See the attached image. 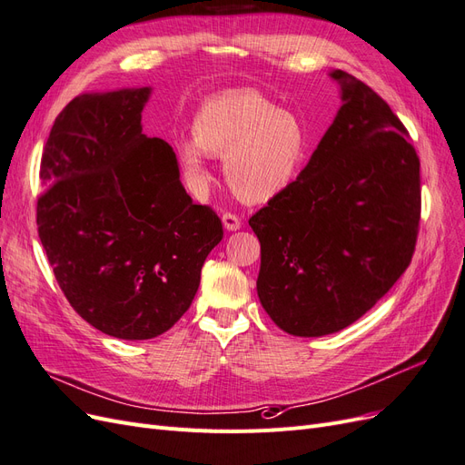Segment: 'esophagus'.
<instances>
[{
  "mask_svg": "<svg viewBox=\"0 0 465 465\" xmlns=\"http://www.w3.org/2000/svg\"><path fill=\"white\" fill-rule=\"evenodd\" d=\"M221 221H223V227L227 229V231H238V229H241V224H242L241 219H238L232 213H223Z\"/></svg>",
  "mask_w": 465,
  "mask_h": 465,
  "instance_id": "34e87169",
  "label": "esophagus"
}]
</instances>
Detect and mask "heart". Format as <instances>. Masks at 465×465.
Returning <instances> with one entry per match:
<instances>
[{"mask_svg":"<svg viewBox=\"0 0 465 465\" xmlns=\"http://www.w3.org/2000/svg\"><path fill=\"white\" fill-rule=\"evenodd\" d=\"M193 143L178 147L186 184L202 192L211 182L207 157L223 159L238 200L267 203L297 184L311 153V134L291 110L277 108L254 89L207 98L192 124Z\"/></svg>","mask_w":465,"mask_h":465,"instance_id":"heart-1","label":"heart"}]
</instances>
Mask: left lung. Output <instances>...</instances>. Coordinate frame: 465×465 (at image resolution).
<instances>
[{
	"label": "left lung",
	"mask_w": 465,
	"mask_h": 465,
	"mask_svg": "<svg viewBox=\"0 0 465 465\" xmlns=\"http://www.w3.org/2000/svg\"><path fill=\"white\" fill-rule=\"evenodd\" d=\"M341 106L285 195L250 217L262 248L263 311L299 337L357 322L411 262L420 217L419 159L403 124L341 69Z\"/></svg>",
	"instance_id": "obj_1"
}]
</instances>
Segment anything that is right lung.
I'll return each mask as SVG.
<instances>
[{
  "label": "right lung",
  "instance_id": "1",
  "mask_svg": "<svg viewBox=\"0 0 465 465\" xmlns=\"http://www.w3.org/2000/svg\"><path fill=\"white\" fill-rule=\"evenodd\" d=\"M151 87L83 93L55 118L40 161L38 236L75 312L118 340H153L184 314L223 238L193 203L174 149L147 137Z\"/></svg>",
  "mask_w": 465,
  "mask_h": 465
}]
</instances>
